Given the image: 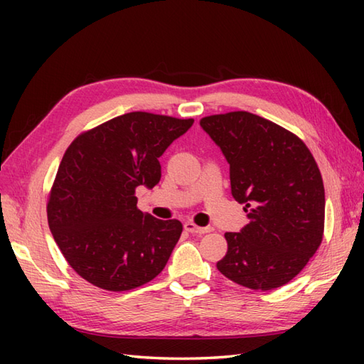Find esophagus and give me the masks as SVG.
I'll return each mask as SVG.
<instances>
[{"label": "esophagus", "mask_w": 364, "mask_h": 364, "mask_svg": "<svg viewBox=\"0 0 364 364\" xmlns=\"http://www.w3.org/2000/svg\"><path fill=\"white\" fill-rule=\"evenodd\" d=\"M184 230L189 231V233H192V235H205V233H208V231H211L210 228L197 227L196 223H194V222H191V220L184 222Z\"/></svg>", "instance_id": "esophagus-1"}]
</instances>
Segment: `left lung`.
Segmentation results:
<instances>
[{
    "instance_id": "obj_1",
    "label": "left lung",
    "mask_w": 364,
    "mask_h": 364,
    "mask_svg": "<svg viewBox=\"0 0 364 364\" xmlns=\"http://www.w3.org/2000/svg\"><path fill=\"white\" fill-rule=\"evenodd\" d=\"M200 127L230 164L231 196L249 218L239 233H225L228 252L218 269L245 288H280L322 242L326 192L319 167L296 134L259 115H210Z\"/></svg>"
}]
</instances>
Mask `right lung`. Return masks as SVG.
Wrapping results in <instances>:
<instances>
[{"instance_id":"obj_1","label":"right lung","mask_w":364,"mask_h":364,"mask_svg":"<svg viewBox=\"0 0 364 364\" xmlns=\"http://www.w3.org/2000/svg\"><path fill=\"white\" fill-rule=\"evenodd\" d=\"M192 119L128 112L68 146L50 192L48 225L68 264L106 291L134 289L166 267L180 220L137 210V186L161 180L159 158Z\"/></svg>"}]
</instances>
